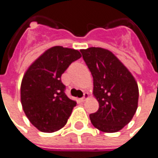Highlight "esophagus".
<instances>
[{"mask_svg": "<svg viewBox=\"0 0 158 158\" xmlns=\"http://www.w3.org/2000/svg\"><path fill=\"white\" fill-rule=\"evenodd\" d=\"M88 97H89V94H88L87 92H84V94H83V98H81V99H79V100H80L81 102H83V101H85L86 99H88Z\"/></svg>", "mask_w": 158, "mask_h": 158, "instance_id": "esophagus-1", "label": "esophagus"}]
</instances>
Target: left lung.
<instances>
[{"label": "left lung", "instance_id": "left-lung-1", "mask_svg": "<svg viewBox=\"0 0 158 158\" xmlns=\"http://www.w3.org/2000/svg\"><path fill=\"white\" fill-rule=\"evenodd\" d=\"M81 52L93 77V94L99 101L98 111L90 114L91 123L104 132L118 131L137 110L138 84L111 52L91 47Z\"/></svg>", "mask_w": 158, "mask_h": 158}]
</instances>
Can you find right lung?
<instances>
[{
	"label": "right lung",
	"mask_w": 158,
	"mask_h": 158,
	"mask_svg": "<svg viewBox=\"0 0 158 158\" xmlns=\"http://www.w3.org/2000/svg\"><path fill=\"white\" fill-rule=\"evenodd\" d=\"M82 57L73 49L55 46L30 66L21 83V103L31 123L44 132L59 131L67 123L76 102L65 93L61 75Z\"/></svg>",
	"instance_id": "right-lung-1"
}]
</instances>
